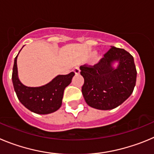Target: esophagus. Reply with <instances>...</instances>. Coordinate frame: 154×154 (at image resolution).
Wrapping results in <instances>:
<instances>
[{"label": "esophagus", "mask_w": 154, "mask_h": 154, "mask_svg": "<svg viewBox=\"0 0 154 154\" xmlns=\"http://www.w3.org/2000/svg\"><path fill=\"white\" fill-rule=\"evenodd\" d=\"M73 70H74V73H75L76 74H80V68H79L78 67H74V68L73 69Z\"/></svg>", "instance_id": "34e87169"}]
</instances>
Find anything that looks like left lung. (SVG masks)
I'll list each match as a JSON object with an SVG mask.
<instances>
[{"instance_id":"8db88e82","label":"left lung","mask_w":154,"mask_h":154,"mask_svg":"<svg viewBox=\"0 0 154 154\" xmlns=\"http://www.w3.org/2000/svg\"><path fill=\"white\" fill-rule=\"evenodd\" d=\"M119 61L117 69L111 67ZM84 77L82 94L86 103L99 110H111L123 103L133 93L137 80L134 57L122 48L111 47L94 65L80 67Z\"/></svg>"}]
</instances>
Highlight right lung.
Listing matches in <instances>:
<instances>
[{"label": "right lung", "instance_id": "right-lung-1", "mask_svg": "<svg viewBox=\"0 0 154 154\" xmlns=\"http://www.w3.org/2000/svg\"><path fill=\"white\" fill-rule=\"evenodd\" d=\"M17 55L14 59L12 81L20 103L30 111L39 114H48L57 110L61 106L65 87L70 84L75 74L70 72L67 75H58L42 87H26L20 83L17 76Z\"/></svg>", "mask_w": 154, "mask_h": 154}]
</instances>
